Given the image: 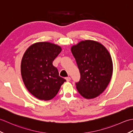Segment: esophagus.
<instances>
[{
    "mask_svg": "<svg viewBox=\"0 0 133 133\" xmlns=\"http://www.w3.org/2000/svg\"><path fill=\"white\" fill-rule=\"evenodd\" d=\"M66 79L67 82H70V80H71V78L69 77H66Z\"/></svg>",
    "mask_w": 133,
    "mask_h": 133,
    "instance_id": "obj_1",
    "label": "esophagus"
}]
</instances>
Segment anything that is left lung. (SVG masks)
<instances>
[{"mask_svg":"<svg viewBox=\"0 0 133 133\" xmlns=\"http://www.w3.org/2000/svg\"><path fill=\"white\" fill-rule=\"evenodd\" d=\"M71 50L81 74L79 81L75 83L78 91L86 99L97 97L106 89L112 77L113 66L108 50L91 40L79 42Z\"/></svg>","mask_w":133,"mask_h":133,"instance_id":"8db88e82","label":"left lung"}]
</instances>
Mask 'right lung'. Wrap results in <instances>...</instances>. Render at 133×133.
<instances>
[{"mask_svg":"<svg viewBox=\"0 0 133 133\" xmlns=\"http://www.w3.org/2000/svg\"><path fill=\"white\" fill-rule=\"evenodd\" d=\"M61 51L58 45L44 42L32 44L24 54L22 77L28 91L39 99H51L66 81L59 75L57 68L52 64Z\"/></svg>","mask_w":133,"mask_h":133,"instance_id":"add662e5","label":"right lung"}]
</instances>
